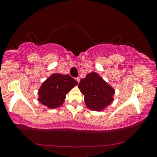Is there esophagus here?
<instances>
[{"label":"esophagus","instance_id":"1","mask_svg":"<svg viewBox=\"0 0 157 157\" xmlns=\"http://www.w3.org/2000/svg\"><path fill=\"white\" fill-rule=\"evenodd\" d=\"M76 80H77V82H80V77H77V78H76Z\"/></svg>","mask_w":157,"mask_h":157}]
</instances>
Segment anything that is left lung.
Listing matches in <instances>:
<instances>
[{
	"label": "left lung",
	"instance_id": "obj_1",
	"mask_svg": "<svg viewBox=\"0 0 157 157\" xmlns=\"http://www.w3.org/2000/svg\"><path fill=\"white\" fill-rule=\"evenodd\" d=\"M78 87L89 109L102 111L113 102L114 89L96 72L88 74L79 82Z\"/></svg>",
	"mask_w": 157,
	"mask_h": 157
}]
</instances>
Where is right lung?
<instances>
[{
  "instance_id": "1",
  "label": "right lung",
  "mask_w": 157,
  "mask_h": 157,
  "mask_svg": "<svg viewBox=\"0 0 157 157\" xmlns=\"http://www.w3.org/2000/svg\"><path fill=\"white\" fill-rule=\"evenodd\" d=\"M77 84L68 75L53 74L39 89L38 101L48 109H57L63 105L66 94Z\"/></svg>"
}]
</instances>
